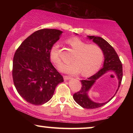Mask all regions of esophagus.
Instances as JSON below:
<instances>
[{
	"label": "esophagus",
	"mask_w": 133,
	"mask_h": 133,
	"mask_svg": "<svg viewBox=\"0 0 133 133\" xmlns=\"http://www.w3.org/2000/svg\"><path fill=\"white\" fill-rule=\"evenodd\" d=\"M72 79L71 76H64V81H68L69 79Z\"/></svg>",
	"instance_id": "1"
}]
</instances>
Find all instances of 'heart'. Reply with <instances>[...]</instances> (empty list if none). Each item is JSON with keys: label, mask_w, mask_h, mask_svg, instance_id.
<instances>
[{"label": "heart", "mask_w": 133, "mask_h": 133, "mask_svg": "<svg viewBox=\"0 0 133 133\" xmlns=\"http://www.w3.org/2000/svg\"><path fill=\"white\" fill-rule=\"evenodd\" d=\"M68 43L76 52L73 56V62L64 64L59 68L60 71L68 74H76L81 72L83 76H89L99 69L103 61V52L96 44H88L79 38L72 37ZM50 59L58 66L61 63L59 54V43L54 44L50 51Z\"/></svg>", "instance_id": "b5f03b06"}]
</instances>
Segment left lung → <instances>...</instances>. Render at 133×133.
Returning a JSON list of instances; mask_svg holds the SVG:
<instances>
[{
  "instance_id": "obj_1",
  "label": "left lung",
  "mask_w": 133,
  "mask_h": 133,
  "mask_svg": "<svg viewBox=\"0 0 133 133\" xmlns=\"http://www.w3.org/2000/svg\"><path fill=\"white\" fill-rule=\"evenodd\" d=\"M87 38L89 40H92V42L100 47L103 51L104 57L103 66L101 69H100L95 74L89 77L87 80L81 81L82 83L81 89L79 92L75 93L73 95V98L76 103L82 108L86 109H96L104 106L110 101L116 94L123 77V66L116 52L114 49L113 47L103 38L94 36H88ZM108 72H112L117 76L118 80V86L117 91L115 95L108 102L104 103H96L93 102L89 97L88 93L96 81L104 74Z\"/></svg>"
}]
</instances>
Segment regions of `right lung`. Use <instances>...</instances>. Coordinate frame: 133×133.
Here are the masks:
<instances>
[{
    "instance_id": "1",
    "label": "right lung",
    "mask_w": 133,
    "mask_h": 133,
    "mask_svg": "<svg viewBox=\"0 0 133 133\" xmlns=\"http://www.w3.org/2000/svg\"><path fill=\"white\" fill-rule=\"evenodd\" d=\"M63 32L44 29L25 39L14 56L12 77L19 95L29 103L41 105L52 97L63 77L52 64L50 51Z\"/></svg>"
}]
</instances>
